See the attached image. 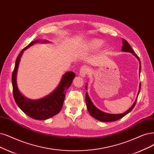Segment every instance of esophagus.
<instances>
[{
  "label": "esophagus",
  "instance_id": "34e87169",
  "mask_svg": "<svg viewBox=\"0 0 154 154\" xmlns=\"http://www.w3.org/2000/svg\"><path fill=\"white\" fill-rule=\"evenodd\" d=\"M88 72H89L88 67L87 66H83L81 68L80 71H79V75H81L82 77H86Z\"/></svg>",
  "mask_w": 154,
  "mask_h": 154
}]
</instances>
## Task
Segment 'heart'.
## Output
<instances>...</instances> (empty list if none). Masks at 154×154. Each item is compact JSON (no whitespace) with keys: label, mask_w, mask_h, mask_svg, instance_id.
<instances>
[{"label":"heart","mask_w":154,"mask_h":154,"mask_svg":"<svg viewBox=\"0 0 154 154\" xmlns=\"http://www.w3.org/2000/svg\"><path fill=\"white\" fill-rule=\"evenodd\" d=\"M103 44V41L100 39H93L87 44V47L89 49L96 50L100 49Z\"/></svg>","instance_id":"obj_1"}]
</instances>
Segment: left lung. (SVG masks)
Instances as JSON below:
<instances>
[{"label": "left lung", "instance_id": "obj_1", "mask_svg": "<svg viewBox=\"0 0 154 154\" xmlns=\"http://www.w3.org/2000/svg\"><path fill=\"white\" fill-rule=\"evenodd\" d=\"M122 51L123 52H129L132 53L133 54L134 56H135L137 60L139 61L140 63V67H139V75H140V72H141V62H140V60L139 58V57L137 56V54H135L134 51L133 50V49L131 47V45L129 44V43L125 40L124 38H122ZM88 84L86 85V90L88 89ZM140 89H141V83H140V86H139V90L138 92V94L137 96H136V98L134 102V103L133 104V105L131 106L129 109L125 112L124 113H119V114H112V113H106L104 112L103 111L100 110L96 108L94 104L93 103L92 101L91 100L89 94L88 93V91H86V106H87V109L88 110L89 112V113H90V115L91 116L95 118L97 120L101 121V122H112V121H116L119 120L121 118H122L123 117H124L126 115H127L128 113H129L131 111L133 108L134 107L136 103V101H137V98L138 96L139 95V93L140 92Z\"/></svg>", "mask_w": 154, "mask_h": 154}]
</instances>
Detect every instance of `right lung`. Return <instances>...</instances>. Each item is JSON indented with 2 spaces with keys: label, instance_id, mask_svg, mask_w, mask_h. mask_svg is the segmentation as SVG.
Here are the masks:
<instances>
[{
  "label": "right lung",
  "instance_id": "right-lung-1",
  "mask_svg": "<svg viewBox=\"0 0 154 154\" xmlns=\"http://www.w3.org/2000/svg\"><path fill=\"white\" fill-rule=\"evenodd\" d=\"M49 43L46 40H36L31 42L23 49L17 57L14 69L12 75L13 96L16 103L20 109L28 116L36 120H46L58 113L61 110L67 89L69 88L75 78V74L67 72L63 75L58 86L48 96L39 100H31L26 98L18 89L16 77L20 61L24 51L36 43Z\"/></svg>",
  "mask_w": 154,
  "mask_h": 154
}]
</instances>
